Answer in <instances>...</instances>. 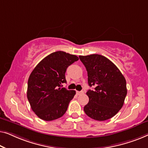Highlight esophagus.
Returning a JSON list of instances; mask_svg holds the SVG:
<instances>
[{"label": "esophagus", "instance_id": "esophagus-1", "mask_svg": "<svg viewBox=\"0 0 148 148\" xmlns=\"http://www.w3.org/2000/svg\"><path fill=\"white\" fill-rule=\"evenodd\" d=\"M83 93H84L83 91H77V92H76V94L78 95H82Z\"/></svg>", "mask_w": 148, "mask_h": 148}]
</instances>
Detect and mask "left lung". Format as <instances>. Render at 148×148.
Wrapping results in <instances>:
<instances>
[{"label":"left lung","mask_w":148,"mask_h":148,"mask_svg":"<svg viewBox=\"0 0 148 148\" xmlns=\"http://www.w3.org/2000/svg\"><path fill=\"white\" fill-rule=\"evenodd\" d=\"M79 58L88 73V85L95 87L86 92L89 102L84 107L85 113L97 121L112 118L123 105L127 92L125 78L105 56L92 54Z\"/></svg>","instance_id":"obj_1"}]
</instances>
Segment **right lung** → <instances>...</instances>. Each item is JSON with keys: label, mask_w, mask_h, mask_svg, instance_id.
<instances>
[{"label": "right lung", "mask_w": 148, "mask_h": 148, "mask_svg": "<svg viewBox=\"0 0 148 148\" xmlns=\"http://www.w3.org/2000/svg\"><path fill=\"white\" fill-rule=\"evenodd\" d=\"M78 60L76 56L58 51L43 58L33 69L28 80L27 96L38 117L49 121L65 114L76 91L62 88V84L66 82L67 68Z\"/></svg>", "instance_id": "1"}]
</instances>
